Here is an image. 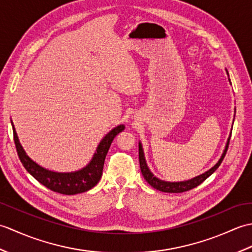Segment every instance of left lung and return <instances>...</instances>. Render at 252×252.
Instances as JSON below:
<instances>
[{"mask_svg": "<svg viewBox=\"0 0 252 252\" xmlns=\"http://www.w3.org/2000/svg\"><path fill=\"white\" fill-rule=\"evenodd\" d=\"M227 74H228V72H227ZM229 140H231V136L228 137L225 149H224V152L222 154L220 160H219V161L217 162L215 167H212L210 170H208L207 172L202 173L201 175H198L194 179L189 180V181H184V182H165V181L159 180L158 178H156V176H155L151 172V170H149L148 167H147L145 156H144L142 144L140 143V144H138V159H140L141 172L144 176V179L146 180L147 183L151 186H153L155 189H158L160 191H163V192H183V191H187L189 189H195L196 186L201 184L202 182L205 181L207 178H209V176H210L219 168V165L222 163L223 159H224V157H225L226 152H227V148H228V145H229Z\"/></svg>", "mask_w": 252, "mask_h": 252, "instance_id": "1", "label": "left lung"}]
</instances>
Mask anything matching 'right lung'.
Wrapping results in <instances>:
<instances>
[{
    "label": "right lung",
    "mask_w": 252,
    "mask_h": 252,
    "mask_svg": "<svg viewBox=\"0 0 252 252\" xmlns=\"http://www.w3.org/2000/svg\"><path fill=\"white\" fill-rule=\"evenodd\" d=\"M12 126L16 149H17L18 157L25 169L28 171L36 181H39L42 185H44L53 191L60 192V194L63 195H76L80 194V192L88 191L98 183L100 176L103 174L106 155L109 151L111 143L114 141V138L117 134H119L120 132L125 130V126L123 125L118 126L115 129H112L108 134L101 140L92 160H91L87 167H84L83 169L79 171H76V172L61 173L44 169L43 167H41V165L35 163L33 160L30 159L28 155L24 151L23 146L20 145L13 122Z\"/></svg>",
    "instance_id": "obj_1"
}]
</instances>
